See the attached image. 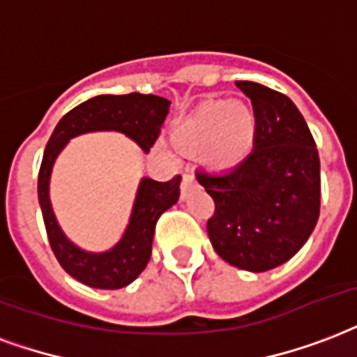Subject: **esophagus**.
I'll return each instance as SVG.
<instances>
[{
  "instance_id": "34e87169",
  "label": "esophagus",
  "mask_w": 357,
  "mask_h": 357,
  "mask_svg": "<svg viewBox=\"0 0 357 357\" xmlns=\"http://www.w3.org/2000/svg\"><path fill=\"white\" fill-rule=\"evenodd\" d=\"M197 184V181H195V175L193 173H190V171H186L184 175H182V197H186L188 190L192 186H195Z\"/></svg>"
}]
</instances>
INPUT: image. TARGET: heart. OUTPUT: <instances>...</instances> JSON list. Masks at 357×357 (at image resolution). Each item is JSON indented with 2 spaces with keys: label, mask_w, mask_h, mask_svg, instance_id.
<instances>
[{
  "label": "heart",
  "mask_w": 357,
  "mask_h": 357,
  "mask_svg": "<svg viewBox=\"0 0 357 357\" xmlns=\"http://www.w3.org/2000/svg\"><path fill=\"white\" fill-rule=\"evenodd\" d=\"M176 137L192 147L204 146V158L218 167H231L253 147L255 113L244 102H208L176 130Z\"/></svg>",
  "instance_id": "b5f03b06"
}]
</instances>
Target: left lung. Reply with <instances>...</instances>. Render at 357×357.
I'll return each instance as SVG.
<instances>
[{
    "instance_id": "1",
    "label": "left lung",
    "mask_w": 357,
    "mask_h": 357,
    "mask_svg": "<svg viewBox=\"0 0 357 357\" xmlns=\"http://www.w3.org/2000/svg\"><path fill=\"white\" fill-rule=\"evenodd\" d=\"M236 87L253 104V151L233 169L195 176L214 199L206 231L218 255L266 272L296 255L319 222V151L289 96L255 82Z\"/></svg>"
}]
</instances>
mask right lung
Segmentation results:
<instances>
[{"mask_svg":"<svg viewBox=\"0 0 357 357\" xmlns=\"http://www.w3.org/2000/svg\"><path fill=\"white\" fill-rule=\"evenodd\" d=\"M167 98L154 95H100L85 100L66 113L50 135L38 171V203L50 248L66 273L93 289H123L147 266L153 253L154 229L158 218L171 208L181 195V175L167 182L143 178L135 195L134 210L124 236L106 253H87L66 240L50 203V175L57 154L66 141L85 132L117 130L134 139L145 153L160 137L169 113Z\"/></svg>","mask_w":357,"mask_h":357,"instance_id":"add662e5","label":"right lung"}]
</instances>
